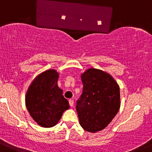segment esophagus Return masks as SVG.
<instances>
[{"instance_id": "34e87169", "label": "esophagus", "mask_w": 152, "mask_h": 152, "mask_svg": "<svg viewBox=\"0 0 152 152\" xmlns=\"http://www.w3.org/2000/svg\"><path fill=\"white\" fill-rule=\"evenodd\" d=\"M69 104L71 107H73L74 106V100H69Z\"/></svg>"}]
</instances>
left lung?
Masks as SVG:
<instances>
[{"label":"left lung","mask_w":152,"mask_h":152,"mask_svg":"<svg viewBox=\"0 0 152 152\" xmlns=\"http://www.w3.org/2000/svg\"><path fill=\"white\" fill-rule=\"evenodd\" d=\"M80 77L84 86L76 105L79 122L84 130L96 132L105 129L117 114L119 87L110 75L96 68H89Z\"/></svg>","instance_id":"left-lung-1"}]
</instances>
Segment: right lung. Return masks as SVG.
Listing matches in <instances>:
<instances>
[{"label":"right lung","instance_id":"add662e5","mask_svg":"<svg viewBox=\"0 0 152 152\" xmlns=\"http://www.w3.org/2000/svg\"><path fill=\"white\" fill-rule=\"evenodd\" d=\"M58 73L47 70L35 77L26 94V107L34 121L42 127L56 126L69 109L68 100L58 86Z\"/></svg>","mask_w":152,"mask_h":152}]
</instances>
